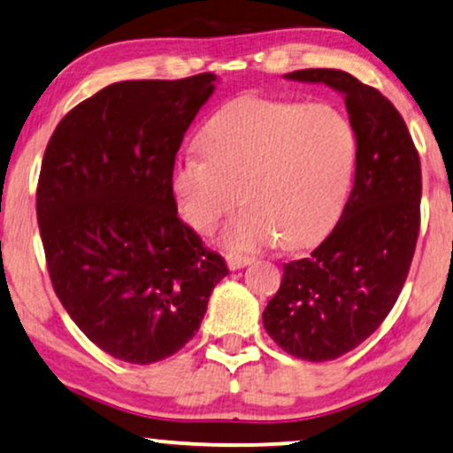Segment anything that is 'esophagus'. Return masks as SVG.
<instances>
[{
    "mask_svg": "<svg viewBox=\"0 0 453 453\" xmlns=\"http://www.w3.org/2000/svg\"><path fill=\"white\" fill-rule=\"evenodd\" d=\"M253 261H255L253 257L238 255V253H227V257H226V263H227V267H230V269H240L244 265H250Z\"/></svg>",
    "mask_w": 453,
    "mask_h": 453,
    "instance_id": "esophagus-1",
    "label": "esophagus"
}]
</instances>
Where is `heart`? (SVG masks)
<instances>
[{
    "instance_id": "1",
    "label": "heart",
    "mask_w": 453,
    "mask_h": 453,
    "mask_svg": "<svg viewBox=\"0 0 453 453\" xmlns=\"http://www.w3.org/2000/svg\"><path fill=\"white\" fill-rule=\"evenodd\" d=\"M198 157L171 173L177 213L194 232L227 223L223 246L259 250L319 242L345 209L357 163V137L339 108L246 96L219 108L198 134Z\"/></svg>"
}]
</instances>
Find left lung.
Returning <instances> with one entry per match:
<instances>
[{"label":"left lung","mask_w":453,"mask_h":453,"mask_svg":"<svg viewBox=\"0 0 453 453\" xmlns=\"http://www.w3.org/2000/svg\"><path fill=\"white\" fill-rule=\"evenodd\" d=\"M290 81L324 83L345 98L357 137L353 190L328 238L307 259L284 263L263 311L267 334L307 362H330L368 339L388 316L420 230V158L402 114L345 71L305 68Z\"/></svg>","instance_id":"obj_1"}]
</instances>
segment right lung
Masks as SVG:
<instances>
[{
  "label": "right lung",
  "instance_id": "obj_1",
  "mask_svg": "<svg viewBox=\"0 0 453 453\" xmlns=\"http://www.w3.org/2000/svg\"><path fill=\"white\" fill-rule=\"evenodd\" d=\"M215 79L108 85L45 148L37 221L51 286L83 334L121 362L180 351L227 276L171 194L175 154Z\"/></svg>",
  "mask_w": 453,
  "mask_h": 453
}]
</instances>
